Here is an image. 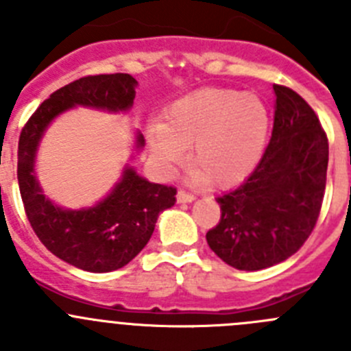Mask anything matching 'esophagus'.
Instances as JSON below:
<instances>
[{
    "label": "esophagus",
    "mask_w": 351,
    "mask_h": 351,
    "mask_svg": "<svg viewBox=\"0 0 351 351\" xmlns=\"http://www.w3.org/2000/svg\"><path fill=\"white\" fill-rule=\"evenodd\" d=\"M194 195L189 194V192L185 191H178V194H176V201L180 202V204H183V202H192L194 201Z\"/></svg>",
    "instance_id": "1"
}]
</instances>
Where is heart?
<instances>
[{
	"mask_svg": "<svg viewBox=\"0 0 351 351\" xmlns=\"http://www.w3.org/2000/svg\"><path fill=\"white\" fill-rule=\"evenodd\" d=\"M270 130L268 109L258 95L232 88H199L165 110V121L147 126L159 165H176L192 145L195 178L213 186L242 182L263 156Z\"/></svg>",
	"mask_w": 351,
	"mask_h": 351,
	"instance_id": "obj_1",
	"label": "heart"
}]
</instances>
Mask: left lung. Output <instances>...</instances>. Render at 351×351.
<instances>
[{
	"mask_svg": "<svg viewBox=\"0 0 351 351\" xmlns=\"http://www.w3.org/2000/svg\"><path fill=\"white\" fill-rule=\"evenodd\" d=\"M274 130L263 157L237 189L216 197L221 218L206 234L218 258L254 271L293 256L312 234L326 191L329 143L312 107L274 84Z\"/></svg>",
	"mask_w": 351,
	"mask_h": 351,
	"instance_id": "8db88e82",
	"label": "left lung"
}]
</instances>
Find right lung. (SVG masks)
<instances>
[{
  "mask_svg": "<svg viewBox=\"0 0 351 351\" xmlns=\"http://www.w3.org/2000/svg\"><path fill=\"white\" fill-rule=\"evenodd\" d=\"M138 81L130 74H98L76 80L38 107L19 140L17 178L32 230L48 251L72 267L95 274L117 270L143 250L156 221L176 202V189L152 183L130 165L106 197L90 208L65 209L43 194L34 165L39 143L55 117L74 107L128 112ZM140 131L135 150L143 149Z\"/></svg>",
  "mask_w": 351,
  "mask_h": 351,
  "instance_id": "1",
  "label": "right lung"
}]
</instances>
